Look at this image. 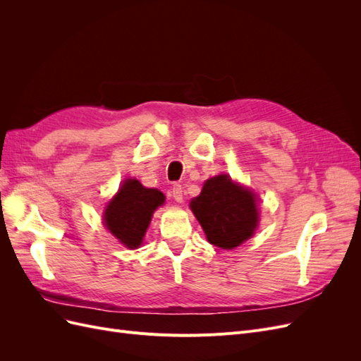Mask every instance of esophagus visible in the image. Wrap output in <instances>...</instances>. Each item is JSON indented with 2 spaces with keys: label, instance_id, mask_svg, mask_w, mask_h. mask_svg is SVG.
Segmentation results:
<instances>
[{
  "label": "esophagus",
  "instance_id": "esophagus-1",
  "mask_svg": "<svg viewBox=\"0 0 361 361\" xmlns=\"http://www.w3.org/2000/svg\"><path fill=\"white\" fill-rule=\"evenodd\" d=\"M171 197L176 200L178 203H182L183 200V187L180 183H174L171 188Z\"/></svg>",
  "mask_w": 361,
  "mask_h": 361
}]
</instances>
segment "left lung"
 Returning <instances> with one entry per match:
<instances>
[{"label": "left lung", "mask_w": 361, "mask_h": 361, "mask_svg": "<svg viewBox=\"0 0 361 361\" xmlns=\"http://www.w3.org/2000/svg\"><path fill=\"white\" fill-rule=\"evenodd\" d=\"M211 244L232 250L253 236L259 221L255 194L227 174L207 179L199 197L190 203Z\"/></svg>", "instance_id": "left-lung-1"}]
</instances>
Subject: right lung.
<instances>
[{"instance_id":"add662e5","label":"right lung","mask_w":361,"mask_h":361,"mask_svg":"<svg viewBox=\"0 0 361 361\" xmlns=\"http://www.w3.org/2000/svg\"><path fill=\"white\" fill-rule=\"evenodd\" d=\"M164 200L161 191L145 188L137 179H126L106 206L105 226L123 245L137 248L143 241L152 214Z\"/></svg>"}]
</instances>
